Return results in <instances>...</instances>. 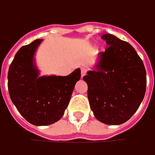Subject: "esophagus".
Returning a JSON list of instances; mask_svg holds the SVG:
<instances>
[{
  "label": "esophagus",
  "mask_w": 155,
  "mask_h": 155,
  "mask_svg": "<svg viewBox=\"0 0 155 155\" xmlns=\"http://www.w3.org/2000/svg\"><path fill=\"white\" fill-rule=\"evenodd\" d=\"M85 74H86V69H85V68H82L81 69V76L82 77H84Z\"/></svg>",
  "instance_id": "obj_1"
}]
</instances>
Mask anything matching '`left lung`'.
I'll return each mask as SVG.
<instances>
[{"instance_id": "1", "label": "left lung", "mask_w": 155, "mask_h": 155, "mask_svg": "<svg viewBox=\"0 0 155 155\" xmlns=\"http://www.w3.org/2000/svg\"><path fill=\"white\" fill-rule=\"evenodd\" d=\"M102 38L109 45L98 54L96 70L83 79L94 116L107 125L127 122L138 110L147 87V72L134 48L111 34Z\"/></svg>"}]
</instances>
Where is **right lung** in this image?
Listing matches in <instances>:
<instances>
[{"mask_svg": "<svg viewBox=\"0 0 155 155\" xmlns=\"http://www.w3.org/2000/svg\"><path fill=\"white\" fill-rule=\"evenodd\" d=\"M43 39L22 46L8 69V87L13 104L32 125L48 126L60 120L67 108L80 69L65 77H39L34 61L35 52Z\"/></svg>", "mask_w": 155, "mask_h": 155, "instance_id": "add662e5", "label": "right lung"}]
</instances>
